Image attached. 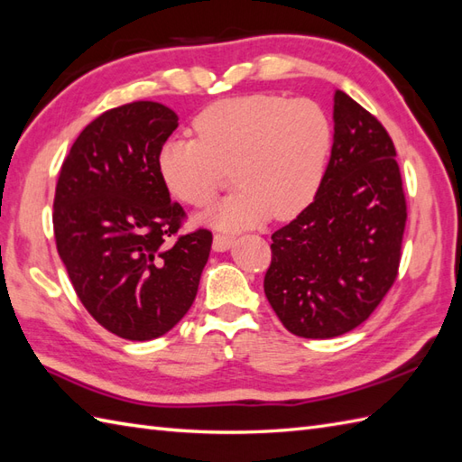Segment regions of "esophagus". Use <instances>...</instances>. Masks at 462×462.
I'll return each mask as SVG.
<instances>
[{"label": "esophagus", "mask_w": 462, "mask_h": 462, "mask_svg": "<svg viewBox=\"0 0 462 462\" xmlns=\"http://www.w3.org/2000/svg\"><path fill=\"white\" fill-rule=\"evenodd\" d=\"M235 243V237L233 235H223V233H217L216 237H213V251L217 253H223V251H229L231 246Z\"/></svg>", "instance_id": "esophagus-1"}]
</instances>
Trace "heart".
<instances>
[{
  "mask_svg": "<svg viewBox=\"0 0 462 462\" xmlns=\"http://www.w3.org/2000/svg\"><path fill=\"white\" fill-rule=\"evenodd\" d=\"M196 139H172L159 152L171 194L204 208L233 168L239 186L199 219L219 229H246L273 217L286 221L306 209L328 168L333 129L310 99L253 94L223 99L194 121Z\"/></svg>",
  "mask_w": 462,
  "mask_h": 462,
  "instance_id": "obj_1",
  "label": "heart"
}]
</instances>
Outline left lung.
I'll list each match as a JSON object with an SVG mask.
<instances>
[{
  "label": "left lung",
  "instance_id": "1",
  "mask_svg": "<svg viewBox=\"0 0 462 462\" xmlns=\"http://www.w3.org/2000/svg\"><path fill=\"white\" fill-rule=\"evenodd\" d=\"M333 146L311 204L273 235L264 294L284 328L331 339L370 318L398 276L406 229L396 149L382 123L341 89Z\"/></svg>",
  "mask_w": 462,
  "mask_h": 462
}]
</instances>
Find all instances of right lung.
Returning <instances> with one entry per match:
<instances>
[{"instance_id": "right-lung-1", "label": "right lung", "mask_w": 462, "mask_h": 462, "mask_svg": "<svg viewBox=\"0 0 462 462\" xmlns=\"http://www.w3.org/2000/svg\"><path fill=\"white\" fill-rule=\"evenodd\" d=\"M176 127L156 101L109 109L78 134L56 184L54 239L76 294L129 341L156 339L186 316L211 251L208 229L168 239L186 217L159 171Z\"/></svg>"}]
</instances>
